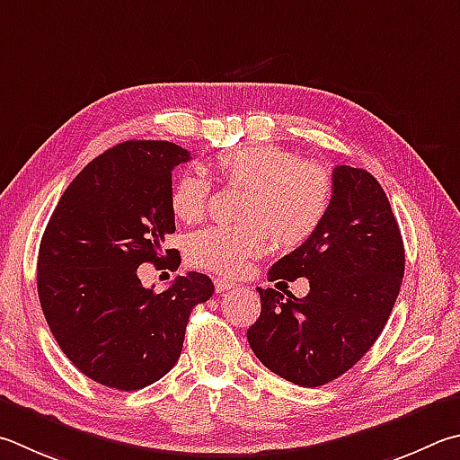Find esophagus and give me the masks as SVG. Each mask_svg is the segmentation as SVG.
I'll list each match as a JSON object with an SVG mask.
<instances>
[{"mask_svg":"<svg viewBox=\"0 0 460 460\" xmlns=\"http://www.w3.org/2000/svg\"><path fill=\"white\" fill-rule=\"evenodd\" d=\"M233 288H237L235 281H231V279H215L217 294H225V291H229Z\"/></svg>","mask_w":460,"mask_h":460,"instance_id":"1","label":"esophagus"}]
</instances>
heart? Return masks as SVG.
Masks as SVG:
<instances>
[{"mask_svg":"<svg viewBox=\"0 0 460 460\" xmlns=\"http://www.w3.org/2000/svg\"><path fill=\"white\" fill-rule=\"evenodd\" d=\"M217 169L233 187H245L237 225L207 227L185 241L187 261L199 270L237 275L271 243L281 249L304 245L320 229L332 205L333 181L323 164L297 161L278 145H249L217 156ZM211 185L193 172L174 181L169 205L182 223L201 221Z\"/></svg>","mask_w":460,"mask_h":460,"instance_id":"heart-1","label":"heart"}]
</instances>
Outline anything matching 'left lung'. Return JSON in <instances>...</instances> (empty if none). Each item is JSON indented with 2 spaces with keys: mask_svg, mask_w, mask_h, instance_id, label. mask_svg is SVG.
<instances>
[{
  "mask_svg": "<svg viewBox=\"0 0 460 460\" xmlns=\"http://www.w3.org/2000/svg\"><path fill=\"white\" fill-rule=\"evenodd\" d=\"M320 229L271 265L270 281L310 279V294L257 288L261 314L247 330L253 354L281 378L315 388L368 352L404 275V245L388 197L368 171L340 164Z\"/></svg>",
  "mask_w": 460,
  "mask_h": 460,
  "instance_id": "obj_1",
  "label": "left lung"
}]
</instances>
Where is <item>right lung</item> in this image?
Returning <instances> with one entry per match:
<instances>
[{"instance_id": "obj_1", "label": "right lung", "mask_w": 460, "mask_h": 460, "mask_svg": "<svg viewBox=\"0 0 460 460\" xmlns=\"http://www.w3.org/2000/svg\"><path fill=\"white\" fill-rule=\"evenodd\" d=\"M189 150L166 140H127L78 172L49 217L38 255V296L49 332L76 368L116 390H140L177 364L189 315L213 296L205 273L169 289L143 288L138 265L177 270L172 169Z\"/></svg>"}]
</instances>
